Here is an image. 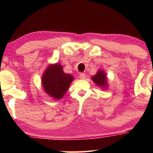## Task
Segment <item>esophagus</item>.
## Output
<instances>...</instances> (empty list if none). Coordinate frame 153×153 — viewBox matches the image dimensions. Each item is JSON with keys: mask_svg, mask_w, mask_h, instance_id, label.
<instances>
[{"mask_svg": "<svg viewBox=\"0 0 153 153\" xmlns=\"http://www.w3.org/2000/svg\"><path fill=\"white\" fill-rule=\"evenodd\" d=\"M79 78L81 79H85V74L84 73H81L80 74H79Z\"/></svg>", "mask_w": 153, "mask_h": 153, "instance_id": "esophagus-1", "label": "esophagus"}]
</instances>
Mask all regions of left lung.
I'll list each match as a JSON object with an SVG mask.
<instances>
[{
  "label": "left lung",
  "instance_id": "1",
  "mask_svg": "<svg viewBox=\"0 0 153 153\" xmlns=\"http://www.w3.org/2000/svg\"><path fill=\"white\" fill-rule=\"evenodd\" d=\"M91 79L97 86L101 88L106 90L108 88V79L103 70H98L97 73L91 77Z\"/></svg>",
  "mask_w": 153,
  "mask_h": 153
}]
</instances>
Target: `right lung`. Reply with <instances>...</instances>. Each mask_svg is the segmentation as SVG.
Segmentation results:
<instances>
[{"mask_svg": "<svg viewBox=\"0 0 153 153\" xmlns=\"http://www.w3.org/2000/svg\"><path fill=\"white\" fill-rule=\"evenodd\" d=\"M74 76L63 72L60 64H50L42 76V85L45 93L55 100H60L67 93Z\"/></svg>", "mask_w": 153, "mask_h": 153, "instance_id": "obj_1", "label": "right lung"}]
</instances>
